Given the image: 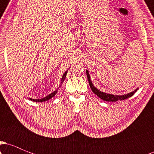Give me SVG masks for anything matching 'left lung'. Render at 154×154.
<instances>
[{
	"label": "left lung",
	"mask_w": 154,
	"mask_h": 154,
	"mask_svg": "<svg viewBox=\"0 0 154 154\" xmlns=\"http://www.w3.org/2000/svg\"><path fill=\"white\" fill-rule=\"evenodd\" d=\"M86 73H87L88 82H89L90 87H91L92 91H93L95 95H98L100 98H101V99L103 100H106V101L114 102V101H117V100H122L127 99V98H130V97H131L132 95H133L134 94H135V93L137 91V89H136L134 91L131 92V93H128V94H126V95H113V94H109V93H103V92L100 91L98 89H97V88H95L94 85H93V83H92L91 79V78H90L89 72H88V70H86Z\"/></svg>",
	"instance_id": "1"
}]
</instances>
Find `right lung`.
Instances as JSON below:
<instances>
[{"label":"right lung","mask_w":154,"mask_h":154,"mask_svg":"<svg viewBox=\"0 0 154 154\" xmlns=\"http://www.w3.org/2000/svg\"><path fill=\"white\" fill-rule=\"evenodd\" d=\"M66 74H67V71H66L64 72V74H63V76H62V78H61V83H63V81H64L65 78H66ZM59 87H61V85L59 86ZM57 91H58V89L56 90V91H55L54 92H53V93H51V94H49L48 95H47V96L44 97L43 98H40V99H32V98H29V100H32V101H35V102H43V101H46V100H48L49 99H51V98H52L53 97L55 96V95L57 93Z\"/></svg>","instance_id":"right-lung-1"}]
</instances>
